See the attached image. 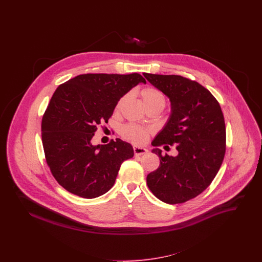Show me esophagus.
<instances>
[{"mask_svg":"<svg viewBox=\"0 0 262 262\" xmlns=\"http://www.w3.org/2000/svg\"><path fill=\"white\" fill-rule=\"evenodd\" d=\"M134 152L136 155H142L148 152V150L144 147H138V146H134Z\"/></svg>","mask_w":262,"mask_h":262,"instance_id":"esophagus-1","label":"esophagus"}]
</instances>
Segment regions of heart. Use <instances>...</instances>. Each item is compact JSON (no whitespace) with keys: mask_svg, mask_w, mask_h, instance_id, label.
<instances>
[{"mask_svg":"<svg viewBox=\"0 0 262 262\" xmlns=\"http://www.w3.org/2000/svg\"><path fill=\"white\" fill-rule=\"evenodd\" d=\"M129 93L122 96L116 104V112H119L123 105L125 104V101L128 99ZM140 95L143 100L144 105L148 110L151 109H159L162 110L166 105V96L162 91L158 88L148 86L143 88L140 92ZM150 130L148 128L142 127L140 125L136 124H127L121 128V136L125 140L130 141L135 144H141L147 140L149 137Z\"/></svg>","mask_w":262,"mask_h":262,"instance_id":"b5f03b06","label":"heart"}]
</instances>
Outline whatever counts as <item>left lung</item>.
I'll return each mask as SVG.
<instances>
[{"label":"left lung","mask_w":262,"mask_h":262,"mask_svg":"<svg viewBox=\"0 0 262 262\" xmlns=\"http://www.w3.org/2000/svg\"><path fill=\"white\" fill-rule=\"evenodd\" d=\"M171 101V115L155 137L152 150L160 158L147 174L152 193L169 204L194 199L218 173L226 152V127L221 107L209 90L181 75L143 74ZM175 144L178 155H162L159 146Z\"/></svg>","instance_id":"1"}]
</instances>
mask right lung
<instances>
[{"label": "right lung", "instance_id": "right-lung-1", "mask_svg": "<svg viewBox=\"0 0 262 262\" xmlns=\"http://www.w3.org/2000/svg\"><path fill=\"white\" fill-rule=\"evenodd\" d=\"M139 82V74H86L56 89L42 118L46 162L68 191L95 199L114 186L122 163L133 158V146L120 138L94 145L97 126L111 118L119 99Z\"/></svg>", "mask_w": 262, "mask_h": 262}]
</instances>
